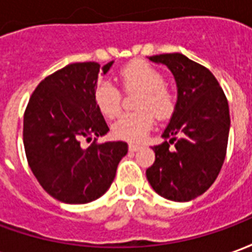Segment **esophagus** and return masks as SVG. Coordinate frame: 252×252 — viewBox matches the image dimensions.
I'll list each match as a JSON object with an SVG mask.
<instances>
[{"mask_svg":"<svg viewBox=\"0 0 252 252\" xmlns=\"http://www.w3.org/2000/svg\"><path fill=\"white\" fill-rule=\"evenodd\" d=\"M128 148H129V151H132V153H135V151H137V150L140 148V146H139V144H133V143H129V146H128Z\"/></svg>","mask_w":252,"mask_h":252,"instance_id":"34e87169","label":"esophagus"}]
</instances>
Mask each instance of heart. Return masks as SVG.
<instances>
[{"instance_id":"obj_1","label":"heart","mask_w":252,"mask_h":252,"mask_svg":"<svg viewBox=\"0 0 252 252\" xmlns=\"http://www.w3.org/2000/svg\"><path fill=\"white\" fill-rule=\"evenodd\" d=\"M120 81L126 92H139L135 112L123 115L112 126L113 136L128 142H139L153 128L154 116L166 120L174 113L175 95L164 86L163 74L143 61H133L120 70ZM94 101L106 119L121 110V92L110 81H101L94 89Z\"/></svg>"}]
</instances>
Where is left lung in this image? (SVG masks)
Wrapping results in <instances>:
<instances>
[{
	"instance_id": "8db88e82",
	"label": "left lung",
	"mask_w": 252,
	"mask_h": 252,
	"mask_svg": "<svg viewBox=\"0 0 252 252\" xmlns=\"http://www.w3.org/2000/svg\"><path fill=\"white\" fill-rule=\"evenodd\" d=\"M173 72L178 89L175 110L162 137L154 146L155 162L146 171L153 189L178 202L194 200L216 181L225 159L229 108L225 94L206 67L182 54L148 58ZM176 142L174 152L169 144Z\"/></svg>"
}]
</instances>
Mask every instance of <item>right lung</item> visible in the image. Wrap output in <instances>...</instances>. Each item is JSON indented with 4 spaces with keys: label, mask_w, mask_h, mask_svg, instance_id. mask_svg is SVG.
<instances>
[{
    "label": "right lung",
    "mask_w": 252,
    "mask_h": 252,
    "mask_svg": "<svg viewBox=\"0 0 252 252\" xmlns=\"http://www.w3.org/2000/svg\"><path fill=\"white\" fill-rule=\"evenodd\" d=\"M112 64H67L44 78L27 105L23 139L28 164L41 188L58 201L86 204L99 198L128 153L126 142L81 147L83 137L109 131L94 101V89L99 71L106 74Z\"/></svg>",
    "instance_id": "1"
}]
</instances>
